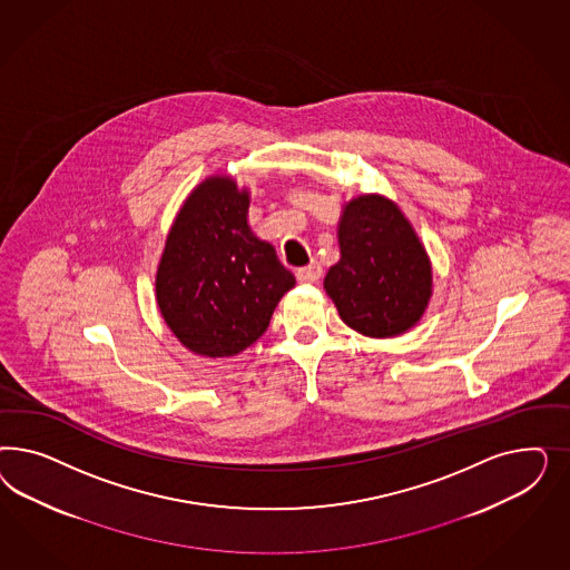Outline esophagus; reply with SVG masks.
Segmentation results:
<instances>
[{
	"instance_id": "34e87169",
	"label": "esophagus",
	"mask_w": 570,
	"mask_h": 570,
	"mask_svg": "<svg viewBox=\"0 0 570 570\" xmlns=\"http://www.w3.org/2000/svg\"><path fill=\"white\" fill-rule=\"evenodd\" d=\"M324 276V267L317 261H311L309 265L296 269V279L305 282V284H313L320 282V277Z\"/></svg>"
}]
</instances>
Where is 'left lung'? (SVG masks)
Listing matches in <instances>:
<instances>
[{
  "label": "left lung",
  "instance_id": "left-lung-1",
  "mask_svg": "<svg viewBox=\"0 0 570 570\" xmlns=\"http://www.w3.org/2000/svg\"><path fill=\"white\" fill-rule=\"evenodd\" d=\"M341 261L324 288L346 326L372 338L397 336L422 317L432 272L424 246L395 203L365 194L338 224Z\"/></svg>",
  "mask_w": 570,
  "mask_h": 570
}]
</instances>
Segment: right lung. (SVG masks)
<instances>
[{"label": "right lung", "mask_w": 570, "mask_h": 570, "mask_svg": "<svg viewBox=\"0 0 570 570\" xmlns=\"http://www.w3.org/2000/svg\"><path fill=\"white\" fill-rule=\"evenodd\" d=\"M248 194L229 177L203 181L179 210L156 274L173 334L198 355L232 357L269 326L294 276L246 224Z\"/></svg>", "instance_id": "right-lung-1"}]
</instances>
